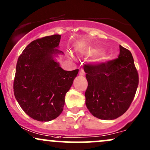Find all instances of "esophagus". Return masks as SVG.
I'll use <instances>...</instances> for the list:
<instances>
[{
  "label": "esophagus",
  "mask_w": 150,
  "mask_h": 150,
  "mask_svg": "<svg viewBox=\"0 0 150 150\" xmlns=\"http://www.w3.org/2000/svg\"><path fill=\"white\" fill-rule=\"evenodd\" d=\"M79 75L84 76V75H85V72L84 71V70L81 69V70H80V71H79Z\"/></svg>",
  "instance_id": "1"
}]
</instances>
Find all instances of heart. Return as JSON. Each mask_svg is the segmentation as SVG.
Segmentation results:
<instances>
[{"instance_id":"obj_1","label":"heart","mask_w":150,"mask_h":150,"mask_svg":"<svg viewBox=\"0 0 150 150\" xmlns=\"http://www.w3.org/2000/svg\"><path fill=\"white\" fill-rule=\"evenodd\" d=\"M99 52H100V50L97 49H91L89 50V53H90L91 54H97V53H99Z\"/></svg>"}]
</instances>
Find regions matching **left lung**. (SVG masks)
Wrapping results in <instances>:
<instances>
[{"label": "left lung", "instance_id": "8db88e82", "mask_svg": "<svg viewBox=\"0 0 150 150\" xmlns=\"http://www.w3.org/2000/svg\"><path fill=\"white\" fill-rule=\"evenodd\" d=\"M117 58L84 65L88 86L86 106L99 119L113 120L130 107L139 83L137 70L132 53L119 46Z\"/></svg>", "mask_w": 150, "mask_h": 150}]
</instances>
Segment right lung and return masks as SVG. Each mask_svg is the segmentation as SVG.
<instances>
[{
    "label": "right lung",
    "mask_w": 150,
    "mask_h": 150,
    "mask_svg": "<svg viewBox=\"0 0 150 150\" xmlns=\"http://www.w3.org/2000/svg\"><path fill=\"white\" fill-rule=\"evenodd\" d=\"M59 34L44 37L27 45L19 56L13 91L15 99L29 116L39 121H50L63 110L65 94L79 70L66 71L53 59L63 53L56 49Z\"/></svg>",
    "instance_id": "add662e5"
}]
</instances>
